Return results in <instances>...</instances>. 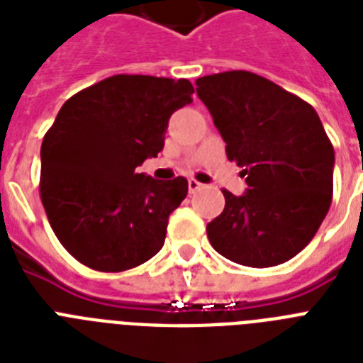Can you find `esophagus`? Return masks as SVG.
<instances>
[{
    "mask_svg": "<svg viewBox=\"0 0 363 363\" xmlns=\"http://www.w3.org/2000/svg\"><path fill=\"white\" fill-rule=\"evenodd\" d=\"M188 188H190V191H191V194H194V191L201 190L203 184H201V182H197L196 179H190V181H188Z\"/></svg>",
    "mask_w": 363,
    "mask_h": 363,
    "instance_id": "34e87169",
    "label": "esophagus"
}]
</instances>
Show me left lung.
<instances>
[{
	"label": "left lung",
	"instance_id": "1",
	"mask_svg": "<svg viewBox=\"0 0 363 363\" xmlns=\"http://www.w3.org/2000/svg\"><path fill=\"white\" fill-rule=\"evenodd\" d=\"M246 191L223 190L225 208L207 225L212 248L244 264H281L308 246L334 191V147L319 115L302 99L248 70L197 78Z\"/></svg>",
	"mask_w": 363,
	"mask_h": 363
}]
</instances>
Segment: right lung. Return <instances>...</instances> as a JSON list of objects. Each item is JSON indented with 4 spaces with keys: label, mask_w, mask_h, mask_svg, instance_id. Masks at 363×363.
<instances>
[{
    "label": "right lung",
    "mask_w": 363,
    "mask_h": 363,
    "mask_svg": "<svg viewBox=\"0 0 363 363\" xmlns=\"http://www.w3.org/2000/svg\"><path fill=\"white\" fill-rule=\"evenodd\" d=\"M188 79L117 74L70 96L40 147V199L55 237L85 267L123 272L160 252L188 181L138 173L164 149Z\"/></svg>",
    "instance_id": "add662e5"
}]
</instances>
